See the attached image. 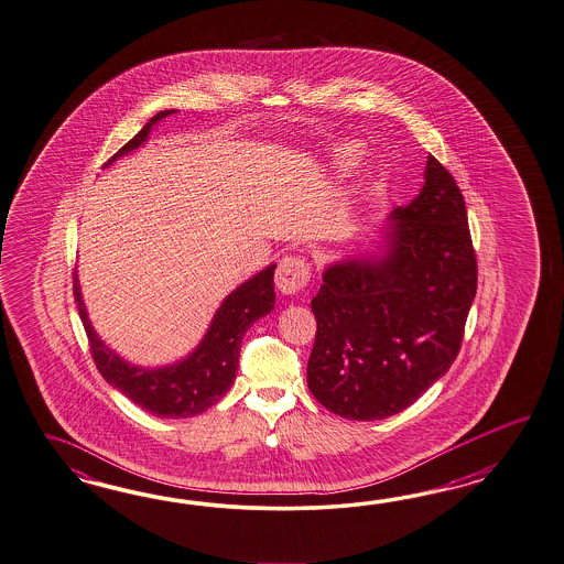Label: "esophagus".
<instances>
[{
    "label": "esophagus",
    "instance_id": "esophagus-1",
    "mask_svg": "<svg viewBox=\"0 0 564 564\" xmlns=\"http://www.w3.org/2000/svg\"><path fill=\"white\" fill-rule=\"evenodd\" d=\"M311 270L301 256H286L275 270V289L286 296H294L308 284Z\"/></svg>",
    "mask_w": 564,
    "mask_h": 564
}]
</instances>
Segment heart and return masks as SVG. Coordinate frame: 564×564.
Returning <instances> with one entry per match:
<instances>
[{"label":"heart","instance_id":"obj_1","mask_svg":"<svg viewBox=\"0 0 564 564\" xmlns=\"http://www.w3.org/2000/svg\"><path fill=\"white\" fill-rule=\"evenodd\" d=\"M360 155V147L354 145V143H347V145H339L333 151L332 160L337 170L347 172V170H351V167L358 165Z\"/></svg>","mask_w":564,"mask_h":564}]
</instances>
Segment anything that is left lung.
Instances as JSON below:
<instances>
[{"label": "left lung", "mask_w": 564, "mask_h": 564, "mask_svg": "<svg viewBox=\"0 0 564 564\" xmlns=\"http://www.w3.org/2000/svg\"><path fill=\"white\" fill-rule=\"evenodd\" d=\"M475 294L463 192L430 155L417 198L390 213L382 256L339 261L323 274L311 301L313 397L354 421L401 413L456 360Z\"/></svg>", "instance_id": "8db88e82"}]
</instances>
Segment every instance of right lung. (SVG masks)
Segmentation results:
<instances>
[{
  "mask_svg": "<svg viewBox=\"0 0 564 564\" xmlns=\"http://www.w3.org/2000/svg\"><path fill=\"white\" fill-rule=\"evenodd\" d=\"M174 112L175 110L158 112L104 165H110L118 158L139 149L145 143L153 124ZM274 270L275 263H272L261 270L260 274L243 282L239 289L232 290L218 306L217 315L200 346L188 358L155 370L139 368L122 360L96 335L87 318L77 275H73V296L86 329L91 358L104 380L155 417H192L217 404L227 394V390L231 389L239 366L243 335L258 318L274 308Z\"/></svg>",
  "mask_w": 564,
  "mask_h": 564,
  "instance_id": "obj_1",
  "label": "right lung"
}]
</instances>
